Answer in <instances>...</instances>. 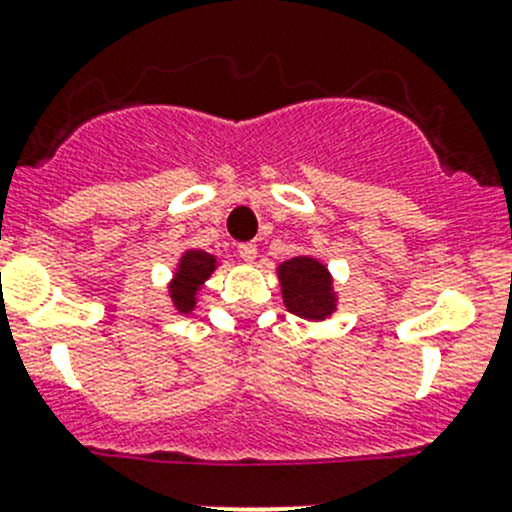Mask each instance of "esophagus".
Masks as SVG:
<instances>
[{"label":"esophagus","mask_w":512,"mask_h":512,"mask_svg":"<svg viewBox=\"0 0 512 512\" xmlns=\"http://www.w3.org/2000/svg\"><path fill=\"white\" fill-rule=\"evenodd\" d=\"M237 252H240L242 260L252 262L257 257V245H255V242H242V245L237 247Z\"/></svg>","instance_id":"34e87169"}]
</instances>
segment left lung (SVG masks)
I'll return each instance as SVG.
<instances>
[{"label":"left lung","mask_w":512,"mask_h":512,"mask_svg":"<svg viewBox=\"0 0 512 512\" xmlns=\"http://www.w3.org/2000/svg\"><path fill=\"white\" fill-rule=\"evenodd\" d=\"M285 308L308 321H323L336 310L331 272L313 257H293L278 267Z\"/></svg>","instance_id":"left-lung-1"}]
</instances>
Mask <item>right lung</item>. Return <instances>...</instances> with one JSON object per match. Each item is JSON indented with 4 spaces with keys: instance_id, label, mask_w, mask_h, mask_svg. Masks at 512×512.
I'll use <instances>...</instances> for the list:
<instances>
[{
    "instance_id": "right-lung-1",
    "label": "right lung",
    "mask_w": 512,
    "mask_h": 512,
    "mask_svg": "<svg viewBox=\"0 0 512 512\" xmlns=\"http://www.w3.org/2000/svg\"><path fill=\"white\" fill-rule=\"evenodd\" d=\"M217 267L214 255H207L202 250H186L181 255L176 275L169 285V295L174 300V308L179 313H189L197 305V293Z\"/></svg>"
}]
</instances>
